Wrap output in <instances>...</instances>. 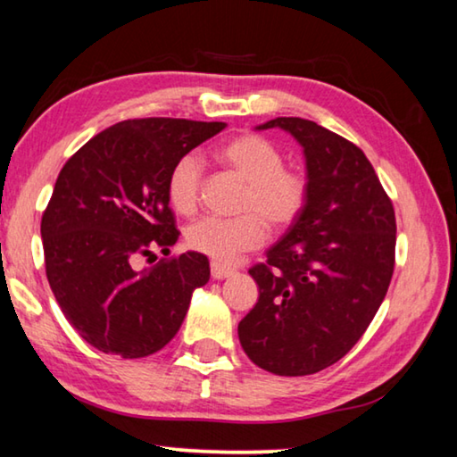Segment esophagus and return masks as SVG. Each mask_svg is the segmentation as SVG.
Listing matches in <instances>:
<instances>
[{"instance_id": "1", "label": "esophagus", "mask_w": 457, "mask_h": 457, "mask_svg": "<svg viewBox=\"0 0 457 457\" xmlns=\"http://www.w3.org/2000/svg\"><path fill=\"white\" fill-rule=\"evenodd\" d=\"M231 274H234V268L223 266V264H220V262H212V277H213L215 280H223V278L231 277Z\"/></svg>"}]
</instances>
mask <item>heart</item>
I'll return each mask as SVG.
<instances>
[{
    "label": "heart",
    "instance_id": "heart-1",
    "mask_svg": "<svg viewBox=\"0 0 457 457\" xmlns=\"http://www.w3.org/2000/svg\"><path fill=\"white\" fill-rule=\"evenodd\" d=\"M215 161L236 172L245 185L240 201L244 215L236 220L201 217L185 231L189 248L217 262H231L242 252L254 250L266 240V226L274 231L291 228L307 205L309 183L301 170L287 169L278 146L258 134H240L215 148ZM203 164L185 154L172 164L166 179V197L177 213L197 209Z\"/></svg>",
    "mask_w": 457,
    "mask_h": 457
}]
</instances>
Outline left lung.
I'll return each instance as SVG.
<instances>
[{"label": "left lung", "mask_w": 457, "mask_h": 457, "mask_svg": "<svg viewBox=\"0 0 457 457\" xmlns=\"http://www.w3.org/2000/svg\"><path fill=\"white\" fill-rule=\"evenodd\" d=\"M256 128H280L301 144L309 197L266 262L250 268L260 295L237 336L262 370L315 374L356 345L385 301L395 270V209L356 144L303 118Z\"/></svg>", "instance_id": "8db88e82"}]
</instances>
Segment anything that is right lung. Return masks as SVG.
I'll use <instances>...</instances> for the list:
<instances>
[{
    "instance_id": "1",
    "label": "right lung",
    "mask_w": 457,
    "mask_h": 457,
    "mask_svg": "<svg viewBox=\"0 0 457 457\" xmlns=\"http://www.w3.org/2000/svg\"><path fill=\"white\" fill-rule=\"evenodd\" d=\"M226 128L223 121L126 120L93 136L56 179L42 215L46 278L64 317L87 344L121 358L150 356L183 325L209 260L185 252L136 270L137 256L179 240L166 179Z\"/></svg>"
}]
</instances>
